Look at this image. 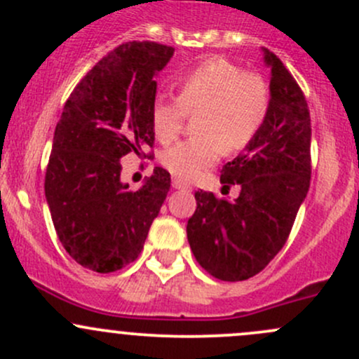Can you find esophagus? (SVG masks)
<instances>
[{
	"mask_svg": "<svg viewBox=\"0 0 359 359\" xmlns=\"http://www.w3.org/2000/svg\"><path fill=\"white\" fill-rule=\"evenodd\" d=\"M172 186L175 187V189H179V191H189V189H191V186H189V184L182 182V180H179V179H173Z\"/></svg>",
	"mask_w": 359,
	"mask_h": 359,
	"instance_id": "1",
	"label": "esophagus"
}]
</instances>
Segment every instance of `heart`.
<instances>
[{"label":"heart","mask_w":359,"mask_h":359,"mask_svg":"<svg viewBox=\"0 0 359 359\" xmlns=\"http://www.w3.org/2000/svg\"><path fill=\"white\" fill-rule=\"evenodd\" d=\"M269 86L262 76L222 57H210L187 69L179 79V99L158 97L151 125L159 142L182 132L187 114H196V133L168 147L161 163L173 177L194 180L215 165L222 151L238 153L257 137L267 118Z\"/></svg>","instance_id":"obj_1"}]
</instances>
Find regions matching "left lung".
I'll list each match as a JSON object with an SVG mask.
<instances>
[{"label": "left lung", "instance_id": "obj_1", "mask_svg": "<svg viewBox=\"0 0 359 359\" xmlns=\"http://www.w3.org/2000/svg\"><path fill=\"white\" fill-rule=\"evenodd\" d=\"M271 67L267 118L245 153L226 163L222 194L198 191L187 240L198 264L222 281L259 274L287 243L311 182V116L306 97L280 59L262 48Z\"/></svg>", "mask_w": 359, "mask_h": 359}]
</instances>
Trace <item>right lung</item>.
<instances>
[{"mask_svg":"<svg viewBox=\"0 0 359 359\" xmlns=\"http://www.w3.org/2000/svg\"><path fill=\"white\" fill-rule=\"evenodd\" d=\"M173 52L154 41L119 45L76 85L55 126L46 203L62 247L95 273H114L139 257L170 191V173L159 166L130 191L121 158H151L154 78Z\"/></svg>","mask_w":359,"mask_h":359,"instance_id":"add662e5","label":"right lung"}]
</instances>
